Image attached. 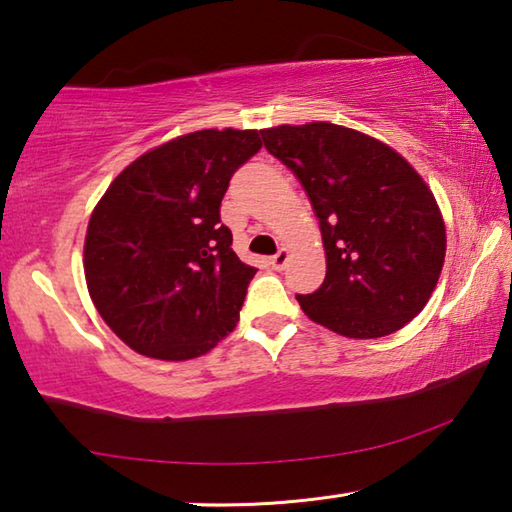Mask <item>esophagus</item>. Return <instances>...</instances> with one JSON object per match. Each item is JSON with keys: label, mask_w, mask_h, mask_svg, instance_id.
<instances>
[{"label": "esophagus", "mask_w": 512, "mask_h": 512, "mask_svg": "<svg viewBox=\"0 0 512 512\" xmlns=\"http://www.w3.org/2000/svg\"><path fill=\"white\" fill-rule=\"evenodd\" d=\"M287 262H289V250H284V248L277 250V253L271 257V266L275 268V271H282V268L287 266Z\"/></svg>", "instance_id": "1"}]
</instances>
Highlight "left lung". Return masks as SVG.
<instances>
[{
	"label": "left lung",
	"mask_w": 512,
	"mask_h": 512,
	"mask_svg": "<svg viewBox=\"0 0 512 512\" xmlns=\"http://www.w3.org/2000/svg\"><path fill=\"white\" fill-rule=\"evenodd\" d=\"M318 216L327 273L296 296L305 314L348 339H379L420 314L445 262L431 189L391 146L327 121L262 131Z\"/></svg>",
	"instance_id": "left-lung-1"
}]
</instances>
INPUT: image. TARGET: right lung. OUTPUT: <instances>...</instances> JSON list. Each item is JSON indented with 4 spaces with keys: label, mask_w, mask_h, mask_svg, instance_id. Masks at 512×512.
I'll use <instances>...</instances> for the list:
<instances>
[{
    "label": "right lung",
    "mask_w": 512,
    "mask_h": 512,
    "mask_svg": "<svg viewBox=\"0 0 512 512\" xmlns=\"http://www.w3.org/2000/svg\"><path fill=\"white\" fill-rule=\"evenodd\" d=\"M259 131H196L144 153L94 207L83 248L94 307L128 348L185 361L232 332L257 268L232 250L221 201Z\"/></svg>",
    "instance_id": "right-lung-1"
}]
</instances>
